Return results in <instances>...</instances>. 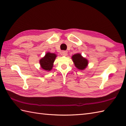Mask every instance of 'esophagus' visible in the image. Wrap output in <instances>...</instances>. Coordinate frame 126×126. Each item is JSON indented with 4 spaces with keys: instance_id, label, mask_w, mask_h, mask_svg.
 I'll return each mask as SVG.
<instances>
[{
    "instance_id": "esophagus-1",
    "label": "esophagus",
    "mask_w": 126,
    "mask_h": 126,
    "mask_svg": "<svg viewBox=\"0 0 126 126\" xmlns=\"http://www.w3.org/2000/svg\"><path fill=\"white\" fill-rule=\"evenodd\" d=\"M62 53L63 56H65L68 55V51H63L62 52Z\"/></svg>"
}]
</instances>
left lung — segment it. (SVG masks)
<instances>
[{"label":"left lung","instance_id":"obj_1","mask_svg":"<svg viewBox=\"0 0 126 126\" xmlns=\"http://www.w3.org/2000/svg\"><path fill=\"white\" fill-rule=\"evenodd\" d=\"M71 58L75 66L80 70H84L88 65V60L83 57L81 53H76L72 56Z\"/></svg>","mask_w":126,"mask_h":126}]
</instances>
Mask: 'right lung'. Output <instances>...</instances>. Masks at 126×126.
I'll list each match as a JSON object with an SVG mask.
<instances>
[{
  "instance_id": "obj_1",
  "label": "right lung",
  "mask_w": 126,
  "mask_h": 126,
  "mask_svg": "<svg viewBox=\"0 0 126 126\" xmlns=\"http://www.w3.org/2000/svg\"><path fill=\"white\" fill-rule=\"evenodd\" d=\"M56 57L57 55L55 53L47 52L44 57L39 60V64L42 69L47 71L51 70Z\"/></svg>"
}]
</instances>
